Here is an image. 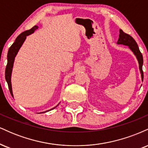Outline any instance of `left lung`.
Instances as JSON below:
<instances>
[{
    "mask_svg": "<svg viewBox=\"0 0 148 148\" xmlns=\"http://www.w3.org/2000/svg\"><path fill=\"white\" fill-rule=\"evenodd\" d=\"M118 45H123L125 46H128L130 50L134 53L135 56L136 57L138 60L139 64V69H140V74H141L142 81H143V58L142 53H140L138 45L132 36H130L128 34L124 33L121 29L120 30V35H119V39L117 42Z\"/></svg>",
    "mask_w": 148,
    "mask_h": 148,
    "instance_id": "1",
    "label": "left lung"
}]
</instances>
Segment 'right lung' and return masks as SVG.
Here are the masks:
<instances>
[{
	"mask_svg": "<svg viewBox=\"0 0 148 148\" xmlns=\"http://www.w3.org/2000/svg\"><path fill=\"white\" fill-rule=\"evenodd\" d=\"M37 28H38V26H37V25H35V26L33 27L30 30H26V31L23 32V33L20 34V35L16 37V39L15 40L14 42L12 44V45L10 47L9 50H8V57H7L8 58V64H7L6 69H5V80L7 83H8L10 94H11V95L12 96V97H14V96H13L12 88L11 76H12V72L13 65H14L15 57H16V54L18 53V51H19V49L21 47L22 45H23V42H24V41L25 40V39H26V37L28 36V35H30V34L33 33L34 32H35V30H36ZM57 106H58V104ZM56 107L51 108V109L49 110V111L43 112V113H46V112L51 111V110L55 108Z\"/></svg>",
	"mask_w": 148,
	"mask_h": 148,
	"instance_id": "right-lung-1",
	"label": "right lung"
}]
</instances>
